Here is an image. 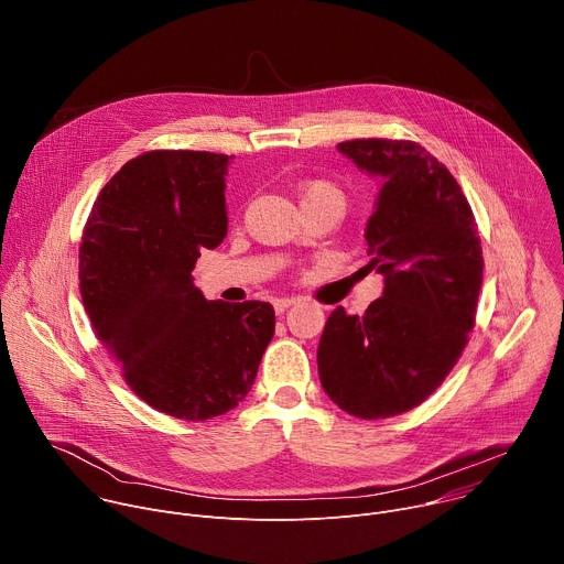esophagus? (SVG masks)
I'll use <instances>...</instances> for the list:
<instances>
[{"label": "esophagus", "mask_w": 564, "mask_h": 564, "mask_svg": "<svg viewBox=\"0 0 564 564\" xmlns=\"http://www.w3.org/2000/svg\"><path fill=\"white\" fill-rule=\"evenodd\" d=\"M294 303H299V299L296 296H283V299H276L274 301V310H276V314H283L290 305H294Z\"/></svg>", "instance_id": "esophagus-1"}]
</instances>
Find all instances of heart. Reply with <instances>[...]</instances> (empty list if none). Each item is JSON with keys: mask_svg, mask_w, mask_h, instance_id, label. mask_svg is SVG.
I'll return each instance as SVG.
<instances>
[{"mask_svg": "<svg viewBox=\"0 0 564 564\" xmlns=\"http://www.w3.org/2000/svg\"><path fill=\"white\" fill-rule=\"evenodd\" d=\"M296 196L301 200V207H307V205H314L318 200H326V198H333L337 203L344 205V194L339 192V187L326 178H310V181H303L296 185Z\"/></svg>", "mask_w": 564, "mask_h": 564, "instance_id": "heart-1", "label": "heart"}]
</instances>
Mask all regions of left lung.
<instances>
[{
    "label": "left lung",
    "mask_w": 564,
    "mask_h": 564,
    "mask_svg": "<svg viewBox=\"0 0 564 564\" xmlns=\"http://www.w3.org/2000/svg\"><path fill=\"white\" fill-rule=\"evenodd\" d=\"M383 178L368 220V268L386 276L364 316L337 307L318 341V377L348 415L386 420L429 399L475 328L481 243L473 209L435 155L413 140L337 144Z\"/></svg>",
    "instance_id": "left-lung-1"
}]
</instances>
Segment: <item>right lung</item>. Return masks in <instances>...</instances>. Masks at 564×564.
I'll list each match as a JSON object with an SVG mask.
<instances>
[{"label": "right lung", "instance_id": "right-lung-1", "mask_svg": "<svg viewBox=\"0 0 564 564\" xmlns=\"http://www.w3.org/2000/svg\"><path fill=\"white\" fill-rule=\"evenodd\" d=\"M229 155L155 149L102 187L79 246V292L122 379L160 413L205 422L252 390L274 335L265 301H207L200 250L227 234Z\"/></svg>", "mask_w": 564, "mask_h": 564}]
</instances>
